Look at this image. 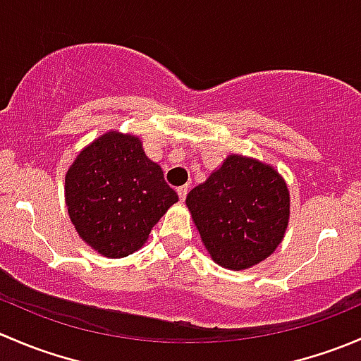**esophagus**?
Instances as JSON below:
<instances>
[{
    "mask_svg": "<svg viewBox=\"0 0 361 361\" xmlns=\"http://www.w3.org/2000/svg\"><path fill=\"white\" fill-rule=\"evenodd\" d=\"M176 192H178V195H180V201H185V197H187V194H188V187L187 185H183V187H178Z\"/></svg>",
    "mask_w": 361,
    "mask_h": 361,
    "instance_id": "esophagus-1",
    "label": "esophagus"
}]
</instances>
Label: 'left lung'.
<instances>
[{"instance_id": "8db88e82", "label": "left lung", "mask_w": 361, "mask_h": 361, "mask_svg": "<svg viewBox=\"0 0 361 361\" xmlns=\"http://www.w3.org/2000/svg\"><path fill=\"white\" fill-rule=\"evenodd\" d=\"M187 206L218 265L243 271L265 260L285 238L290 192L283 176L260 160L228 155L194 190Z\"/></svg>"}]
</instances>
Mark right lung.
Masks as SVG:
<instances>
[{
    "mask_svg": "<svg viewBox=\"0 0 361 361\" xmlns=\"http://www.w3.org/2000/svg\"><path fill=\"white\" fill-rule=\"evenodd\" d=\"M64 195L80 238L108 258L140 250L160 216L178 202L159 164L145 155L140 137L116 130L76 155Z\"/></svg>",
    "mask_w": 361,
    "mask_h": 361,
    "instance_id": "obj_1",
    "label": "right lung"
}]
</instances>
